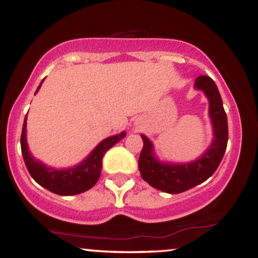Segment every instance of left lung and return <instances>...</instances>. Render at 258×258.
<instances>
[{"mask_svg":"<svg viewBox=\"0 0 258 258\" xmlns=\"http://www.w3.org/2000/svg\"><path fill=\"white\" fill-rule=\"evenodd\" d=\"M194 86L197 90L204 91L209 99L215 137L201 158L189 164H162L154 155L152 142L142 135L143 149L138 160L139 172L146 182L165 193L178 194L205 182L217 170L227 149L228 121L217 86L206 75L199 76Z\"/></svg>","mask_w":258,"mask_h":258,"instance_id":"obj_1","label":"left lung"}]
</instances>
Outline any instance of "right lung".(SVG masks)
<instances>
[{"label": "right lung", "instance_id": "obj_1", "mask_svg": "<svg viewBox=\"0 0 258 258\" xmlns=\"http://www.w3.org/2000/svg\"><path fill=\"white\" fill-rule=\"evenodd\" d=\"M41 84L37 87L36 92L40 90ZM125 136V132H121L120 135L111 136V137L104 139L94 148L93 152L81 164L73 168H68V170H55V168L47 167L34 159V156L28 150V144H26V116L24 125H23L22 137H20V146H22V154L26 168L38 184L54 194L75 195L84 193L96 184L97 180L99 179L100 171H102L103 156Z\"/></svg>", "mask_w": 258, "mask_h": 258}]
</instances>
